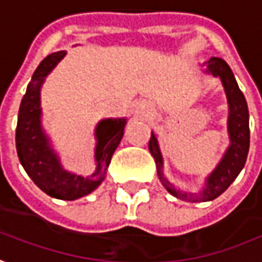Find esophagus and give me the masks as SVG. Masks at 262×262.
<instances>
[{
    "instance_id": "esophagus-1",
    "label": "esophagus",
    "mask_w": 262,
    "mask_h": 262,
    "mask_svg": "<svg viewBox=\"0 0 262 262\" xmlns=\"http://www.w3.org/2000/svg\"><path fill=\"white\" fill-rule=\"evenodd\" d=\"M148 107H146V105H143V104H142V105H139V107H138V112H139V113H142V114H145V113H148Z\"/></svg>"
}]
</instances>
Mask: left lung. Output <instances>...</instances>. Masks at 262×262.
<instances>
[{
	"mask_svg": "<svg viewBox=\"0 0 262 262\" xmlns=\"http://www.w3.org/2000/svg\"><path fill=\"white\" fill-rule=\"evenodd\" d=\"M207 69L206 72L213 77L221 78L222 85L225 88V94L228 100L229 107V116H228V133H229V146L226 149L223 158L217 164V167L213 169V172L206 178L204 188L199 194L187 193L180 188H176L172 183H169L167 177L164 176V159L159 150L158 139L155 133L152 132L150 140H149V150L150 155L155 159L157 164V172H158L159 181L167 188L169 194L174 197L197 203V202H210L219 197L226 188L229 187L235 178L239 176L242 168L247 162L249 150V113L247 100L239 90L236 79L233 77V72L229 65L221 58H210L206 63Z\"/></svg>",
	"mask_w": 262,
	"mask_h": 262,
	"instance_id": "8db88e82",
	"label": "left lung"
}]
</instances>
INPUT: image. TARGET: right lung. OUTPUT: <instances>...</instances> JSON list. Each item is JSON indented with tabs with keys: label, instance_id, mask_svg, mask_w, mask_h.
I'll use <instances>...</instances> for the list:
<instances>
[{
	"label": "right lung",
	"instance_id": "obj_1",
	"mask_svg": "<svg viewBox=\"0 0 262 262\" xmlns=\"http://www.w3.org/2000/svg\"><path fill=\"white\" fill-rule=\"evenodd\" d=\"M65 55V50L52 53L34 71L18 110L15 148L27 176L41 191L59 200H77L94 191L104 181L114 150L123 138L126 119H104L97 124L95 171L91 176H77L63 169L41 127L40 90L45 78Z\"/></svg>",
	"mask_w": 262,
	"mask_h": 262
}]
</instances>
